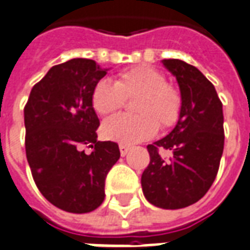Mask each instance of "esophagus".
I'll list each match as a JSON object with an SVG mask.
<instances>
[{"label":"esophagus","mask_w":250,"mask_h":250,"mask_svg":"<svg viewBox=\"0 0 250 250\" xmlns=\"http://www.w3.org/2000/svg\"><path fill=\"white\" fill-rule=\"evenodd\" d=\"M119 150H120V155H122V157H125V155H127V154L130 152L131 147L125 146V145H120Z\"/></svg>","instance_id":"obj_1"}]
</instances>
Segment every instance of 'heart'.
<instances>
[{
  "label": "heart",
  "instance_id": "heart-1",
  "mask_svg": "<svg viewBox=\"0 0 250 250\" xmlns=\"http://www.w3.org/2000/svg\"><path fill=\"white\" fill-rule=\"evenodd\" d=\"M134 109L138 114H119L105 120L103 135L109 141L132 145L155 135L159 128L177 125L182 112V96L166 83L162 72L150 65H138L120 72L116 80H100L91 93V103L99 115L122 108L125 99L136 96Z\"/></svg>",
  "mask_w": 250,
  "mask_h": 250
}]
</instances>
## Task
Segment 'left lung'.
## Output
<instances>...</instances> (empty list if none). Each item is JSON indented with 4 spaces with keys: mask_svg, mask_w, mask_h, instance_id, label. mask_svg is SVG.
Here are the masks:
<instances>
[{
    "mask_svg": "<svg viewBox=\"0 0 250 250\" xmlns=\"http://www.w3.org/2000/svg\"><path fill=\"white\" fill-rule=\"evenodd\" d=\"M178 82L182 112L171 132L147 146L150 163L142 174L146 199L162 209H182L208 193L224 151L222 103L214 85L195 66L162 60ZM161 149L172 152L162 158Z\"/></svg>",
    "mask_w": 250,
    "mask_h": 250,
    "instance_id": "left-lung-1",
    "label": "left lung"
}]
</instances>
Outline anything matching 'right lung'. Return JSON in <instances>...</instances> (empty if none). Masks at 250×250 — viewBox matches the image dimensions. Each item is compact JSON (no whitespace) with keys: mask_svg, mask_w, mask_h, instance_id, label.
Wrapping results in <instances>:
<instances>
[{"mask_svg":"<svg viewBox=\"0 0 250 250\" xmlns=\"http://www.w3.org/2000/svg\"><path fill=\"white\" fill-rule=\"evenodd\" d=\"M89 59L52 66L30 91L24 108L25 150L41 194L69 213H89L104 201L105 177L120 158L115 142H99L91 103L95 84L107 75ZM85 146L92 148L89 154Z\"/></svg>","mask_w":250,"mask_h":250,"instance_id":"add662e5","label":"right lung"}]
</instances>
